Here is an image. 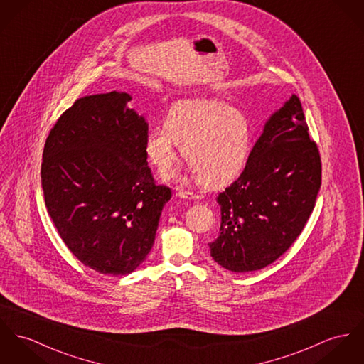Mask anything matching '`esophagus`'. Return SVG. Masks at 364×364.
I'll return each instance as SVG.
<instances>
[{
	"label": "esophagus",
	"mask_w": 364,
	"mask_h": 364,
	"mask_svg": "<svg viewBox=\"0 0 364 364\" xmlns=\"http://www.w3.org/2000/svg\"><path fill=\"white\" fill-rule=\"evenodd\" d=\"M177 196H180V198H184V199H198V198H199V196L194 194V193L184 191V190H180V191L177 193Z\"/></svg>",
	"instance_id": "esophagus-1"
}]
</instances>
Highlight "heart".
I'll return each instance as SVG.
<instances>
[{"instance_id":"1","label":"heart","mask_w":364,"mask_h":364,"mask_svg":"<svg viewBox=\"0 0 364 364\" xmlns=\"http://www.w3.org/2000/svg\"><path fill=\"white\" fill-rule=\"evenodd\" d=\"M251 137L250 120L241 109L212 98L181 100L168 108L164 126L146 133L144 152L151 165L166 173L181 145L188 171L202 184L218 187L241 173Z\"/></svg>"}]
</instances>
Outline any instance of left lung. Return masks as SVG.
Returning <instances> with one entry per match:
<instances>
[{
  "label": "left lung",
  "instance_id": "8db88e82",
  "mask_svg": "<svg viewBox=\"0 0 364 364\" xmlns=\"http://www.w3.org/2000/svg\"><path fill=\"white\" fill-rule=\"evenodd\" d=\"M299 98L266 122L240 177L220 193V234L209 244L222 267L245 273L277 260L295 242L321 186V161Z\"/></svg>",
  "mask_w": 364,
  "mask_h": 364
}]
</instances>
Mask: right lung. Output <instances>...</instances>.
Wrapping results in <instances>:
<instances>
[{"label": "right lung", "instance_id": "add662e5", "mask_svg": "<svg viewBox=\"0 0 364 364\" xmlns=\"http://www.w3.org/2000/svg\"><path fill=\"white\" fill-rule=\"evenodd\" d=\"M127 92L79 98L60 114L43 152L41 187L58 234L83 264L134 272L151 251L171 198L144 152L148 124Z\"/></svg>", "mask_w": 364, "mask_h": 364}]
</instances>
